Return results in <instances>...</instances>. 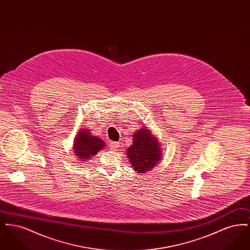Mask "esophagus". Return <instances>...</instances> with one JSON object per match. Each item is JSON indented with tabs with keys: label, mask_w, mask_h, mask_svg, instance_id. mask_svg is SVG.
<instances>
[{
	"label": "esophagus",
	"mask_w": 250,
	"mask_h": 250,
	"mask_svg": "<svg viewBox=\"0 0 250 250\" xmlns=\"http://www.w3.org/2000/svg\"><path fill=\"white\" fill-rule=\"evenodd\" d=\"M120 147V143H110V149L111 150H116Z\"/></svg>",
	"instance_id": "34e87169"
}]
</instances>
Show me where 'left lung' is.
<instances>
[{
  "label": "left lung",
  "mask_w": 250,
  "mask_h": 250,
  "mask_svg": "<svg viewBox=\"0 0 250 250\" xmlns=\"http://www.w3.org/2000/svg\"><path fill=\"white\" fill-rule=\"evenodd\" d=\"M133 143L126 150L132 168L137 173L151 171L162 158L160 143L149 127L143 125L133 134Z\"/></svg>",
  "instance_id": "left-lung-1"
}]
</instances>
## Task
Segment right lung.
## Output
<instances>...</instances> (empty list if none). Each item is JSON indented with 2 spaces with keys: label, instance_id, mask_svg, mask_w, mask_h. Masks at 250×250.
Segmentation results:
<instances>
[{
  "label": "right lung",
  "instance_id": "add662e5",
  "mask_svg": "<svg viewBox=\"0 0 250 250\" xmlns=\"http://www.w3.org/2000/svg\"><path fill=\"white\" fill-rule=\"evenodd\" d=\"M104 147H106V143L103 140L92 135L89 129L81 127L74 140L72 149L78 160L87 162Z\"/></svg>",
  "mask_w": 250,
  "mask_h": 250
}]
</instances>
